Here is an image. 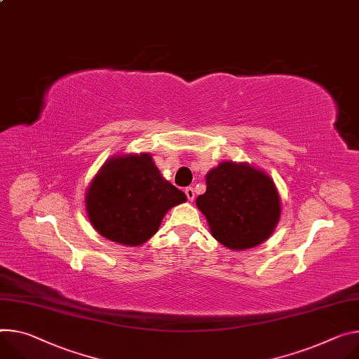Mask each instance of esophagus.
Returning <instances> with one entry per match:
<instances>
[{"label": "esophagus", "mask_w": 359, "mask_h": 359, "mask_svg": "<svg viewBox=\"0 0 359 359\" xmlns=\"http://www.w3.org/2000/svg\"><path fill=\"white\" fill-rule=\"evenodd\" d=\"M184 193H186V196H187L189 202H193V201H194V189H193V187H186Z\"/></svg>", "instance_id": "1"}]
</instances>
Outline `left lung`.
<instances>
[{
	"label": "left lung",
	"mask_w": 359,
	"mask_h": 359,
	"mask_svg": "<svg viewBox=\"0 0 359 359\" xmlns=\"http://www.w3.org/2000/svg\"><path fill=\"white\" fill-rule=\"evenodd\" d=\"M206 191L196 199L210 235L224 248L246 250L273 233L282 213L273 179L249 163L220 161L206 175Z\"/></svg>",
	"instance_id": "left-lung-1"
}]
</instances>
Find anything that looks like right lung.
<instances>
[{
  "mask_svg": "<svg viewBox=\"0 0 359 359\" xmlns=\"http://www.w3.org/2000/svg\"><path fill=\"white\" fill-rule=\"evenodd\" d=\"M186 201V194L161 176L150 153L116 154L88 184L86 212L103 238L140 246L157 233L165 215Z\"/></svg>",
  "mask_w": 359,
  "mask_h": 359,
  "instance_id": "obj_1",
  "label": "right lung"
}]
</instances>
